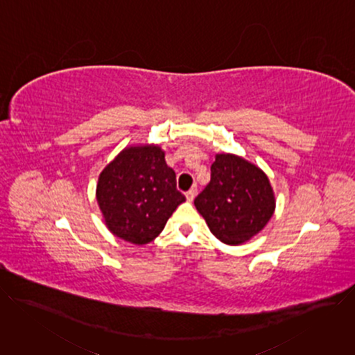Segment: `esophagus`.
Returning <instances> with one entry per match:
<instances>
[{"instance_id":"34e87169","label":"esophagus","mask_w":355,"mask_h":355,"mask_svg":"<svg viewBox=\"0 0 355 355\" xmlns=\"http://www.w3.org/2000/svg\"><path fill=\"white\" fill-rule=\"evenodd\" d=\"M195 195H196V187H192V188L185 193V196H187V199H188L189 202H192V200H193Z\"/></svg>"}]
</instances>
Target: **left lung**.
<instances>
[{"label":"left lung","instance_id":"left-lung-1","mask_svg":"<svg viewBox=\"0 0 355 355\" xmlns=\"http://www.w3.org/2000/svg\"><path fill=\"white\" fill-rule=\"evenodd\" d=\"M212 234L237 245L259 232L275 211L268 177L257 166L234 155H216L211 181L193 200Z\"/></svg>","mask_w":355,"mask_h":355}]
</instances>
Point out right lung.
<instances>
[{
    "label": "right lung",
    "instance_id": "obj_1",
    "mask_svg": "<svg viewBox=\"0 0 355 355\" xmlns=\"http://www.w3.org/2000/svg\"><path fill=\"white\" fill-rule=\"evenodd\" d=\"M107 227L133 244H147L164 229L185 196L159 146H132L104 168L96 185Z\"/></svg>",
    "mask_w": 355,
    "mask_h": 355
}]
</instances>
